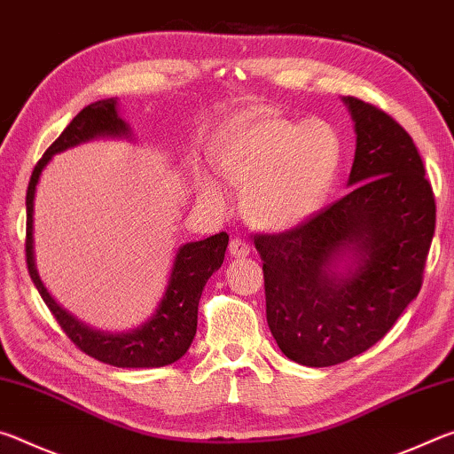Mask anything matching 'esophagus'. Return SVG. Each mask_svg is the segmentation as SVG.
I'll list each match as a JSON object with an SVG mask.
<instances>
[{"label":"esophagus","instance_id":"1","mask_svg":"<svg viewBox=\"0 0 454 454\" xmlns=\"http://www.w3.org/2000/svg\"><path fill=\"white\" fill-rule=\"evenodd\" d=\"M228 252L232 258H244L250 254V244L242 240V238H234V240L228 246Z\"/></svg>","mask_w":454,"mask_h":454}]
</instances>
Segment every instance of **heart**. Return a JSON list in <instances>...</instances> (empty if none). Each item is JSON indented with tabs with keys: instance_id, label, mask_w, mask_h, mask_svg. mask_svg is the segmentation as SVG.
I'll list each match as a JSON object with an SVG mask.
<instances>
[{
	"instance_id": "b5f03b06",
	"label": "heart",
	"mask_w": 454,
	"mask_h": 454,
	"mask_svg": "<svg viewBox=\"0 0 454 454\" xmlns=\"http://www.w3.org/2000/svg\"><path fill=\"white\" fill-rule=\"evenodd\" d=\"M340 160V137L328 121L278 116L246 121L216 152L220 174L242 188L246 220L272 232L317 216L333 192ZM198 186L208 200H222L210 176H202Z\"/></svg>"
}]
</instances>
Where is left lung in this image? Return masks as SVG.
Here are the masks:
<instances>
[{
  "mask_svg": "<svg viewBox=\"0 0 454 454\" xmlns=\"http://www.w3.org/2000/svg\"><path fill=\"white\" fill-rule=\"evenodd\" d=\"M342 102L356 134L352 190L302 226L254 236L274 340L317 368L363 355L393 328L419 294L436 220L412 137L379 107Z\"/></svg>",
  "mask_w": 454,
  "mask_h": 454,
  "instance_id": "left-lung-1",
  "label": "left lung"
}]
</instances>
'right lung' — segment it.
<instances>
[{
	"label": "right lung",
	"mask_w": 454,
	"mask_h": 454,
	"mask_svg": "<svg viewBox=\"0 0 454 454\" xmlns=\"http://www.w3.org/2000/svg\"><path fill=\"white\" fill-rule=\"evenodd\" d=\"M98 137L132 140V128L120 116L118 98L99 99V102L83 107L37 162L26 196L27 270L43 302L48 304V309L59 322V326L64 328L67 338L88 356L118 368H158L172 364L186 355L192 340H194L200 296H202V290L210 276L224 262L228 248L226 232L214 234L206 240L182 244L174 254L166 290L156 310L140 326L121 330V333L91 328L86 322L75 318L74 314L56 302V298L50 294L40 278V272H37L34 250V202L43 168L51 162L56 153L83 142L98 140Z\"/></svg>",
	"instance_id": "1"
}]
</instances>
